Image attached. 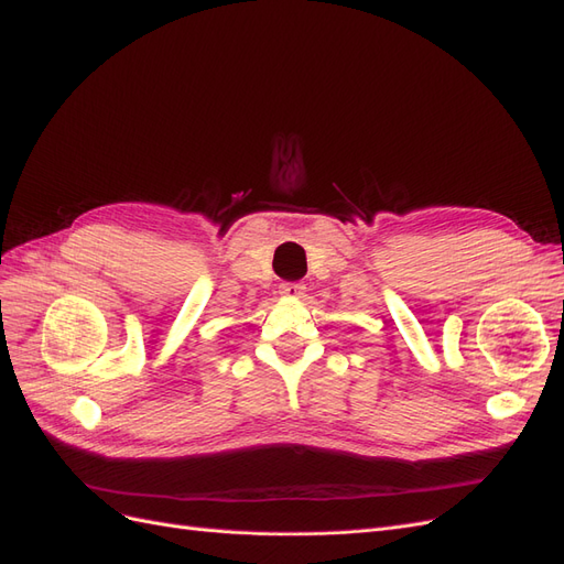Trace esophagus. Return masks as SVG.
Wrapping results in <instances>:
<instances>
[{
	"mask_svg": "<svg viewBox=\"0 0 564 564\" xmlns=\"http://www.w3.org/2000/svg\"><path fill=\"white\" fill-rule=\"evenodd\" d=\"M305 292V286L301 282H284L280 284V294L286 299H301Z\"/></svg>",
	"mask_w": 564,
	"mask_h": 564,
	"instance_id": "esophagus-1",
	"label": "esophagus"
}]
</instances>
